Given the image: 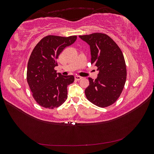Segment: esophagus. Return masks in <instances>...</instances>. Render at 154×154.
Wrapping results in <instances>:
<instances>
[{"label": "esophagus", "mask_w": 154, "mask_h": 154, "mask_svg": "<svg viewBox=\"0 0 154 154\" xmlns=\"http://www.w3.org/2000/svg\"><path fill=\"white\" fill-rule=\"evenodd\" d=\"M74 78H75V80H76L78 81V80H81V79L82 78V77H81V76H78V75H76L75 76H74Z\"/></svg>", "instance_id": "obj_1"}]
</instances>
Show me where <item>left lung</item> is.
I'll return each mask as SVG.
<instances>
[{"instance_id": "left-lung-1", "label": "left lung", "mask_w": 154, "mask_h": 154, "mask_svg": "<svg viewBox=\"0 0 154 154\" xmlns=\"http://www.w3.org/2000/svg\"><path fill=\"white\" fill-rule=\"evenodd\" d=\"M79 37L90 45L91 63L99 71L95 80L88 78L89 85L85 91L87 98L99 107L110 106L122 94L127 79L122 51L106 34L96 32Z\"/></svg>"}]
</instances>
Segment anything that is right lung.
Wrapping results in <instances>:
<instances>
[{
    "label": "right lung",
    "instance_id": "add662e5",
    "mask_svg": "<svg viewBox=\"0 0 154 154\" xmlns=\"http://www.w3.org/2000/svg\"><path fill=\"white\" fill-rule=\"evenodd\" d=\"M76 36H45L32 50L27 63V81L35 101L44 108L53 109L67 98V86L73 83L72 75L57 73V60L63 49L72 45Z\"/></svg>",
    "mask_w": 154,
    "mask_h": 154
}]
</instances>
